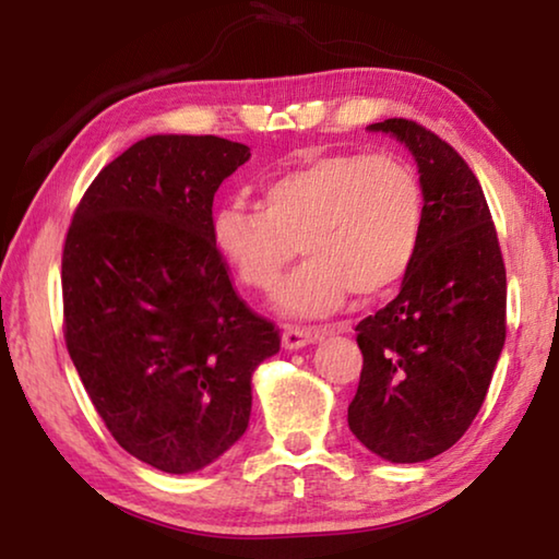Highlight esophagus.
<instances>
[{
    "instance_id": "34e87169",
    "label": "esophagus",
    "mask_w": 559,
    "mask_h": 559,
    "mask_svg": "<svg viewBox=\"0 0 559 559\" xmlns=\"http://www.w3.org/2000/svg\"><path fill=\"white\" fill-rule=\"evenodd\" d=\"M320 337V330L316 328H300V325H286L283 330V347L286 349H300Z\"/></svg>"
}]
</instances>
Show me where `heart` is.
Masks as SVG:
<instances>
[{
    "mask_svg": "<svg viewBox=\"0 0 559 559\" xmlns=\"http://www.w3.org/2000/svg\"><path fill=\"white\" fill-rule=\"evenodd\" d=\"M424 239L416 169L390 153L302 159L261 185V206L226 202L212 243L243 286L271 293L298 251L308 261L278 293L290 316H323L347 293L372 300L412 271Z\"/></svg>",
    "mask_w": 559,
    "mask_h": 559,
    "instance_id": "heart-1",
    "label": "heart"
}]
</instances>
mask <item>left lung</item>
<instances>
[{
	"mask_svg": "<svg viewBox=\"0 0 559 559\" xmlns=\"http://www.w3.org/2000/svg\"><path fill=\"white\" fill-rule=\"evenodd\" d=\"M419 167L424 239L402 290L357 323L362 372L349 431L392 463H419L456 443L484 404L506 343V263L476 175L447 140L390 118Z\"/></svg>",
	"mask_w": 559,
	"mask_h": 559,
	"instance_id": "obj_1",
	"label": "left lung"
}]
</instances>
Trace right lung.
Wrapping results in <instances>:
<instances>
[{
  "mask_svg": "<svg viewBox=\"0 0 559 559\" xmlns=\"http://www.w3.org/2000/svg\"><path fill=\"white\" fill-rule=\"evenodd\" d=\"M249 157L216 135H150L100 169L66 234V347L112 439L165 473L243 437L251 374L281 349L212 243L216 189Z\"/></svg>",
  "mask_w": 559,
  "mask_h": 559,
  "instance_id": "right-lung-1",
  "label": "right lung"
}]
</instances>
